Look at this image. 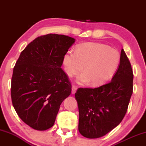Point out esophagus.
Instances as JSON below:
<instances>
[{"label": "esophagus", "instance_id": "34e87169", "mask_svg": "<svg viewBox=\"0 0 146 146\" xmlns=\"http://www.w3.org/2000/svg\"><path fill=\"white\" fill-rule=\"evenodd\" d=\"M71 90H71V93H72V94H75V93H76V90H77L76 86H74V85H73V86H72Z\"/></svg>", "mask_w": 146, "mask_h": 146}]
</instances>
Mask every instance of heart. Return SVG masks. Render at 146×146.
Here are the masks:
<instances>
[{
  "label": "heart",
  "mask_w": 146,
  "mask_h": 146,
  "mask_svg": "<svg viewBox=\"0 0 146 146\" xmlns=\"http://www.w3.org/2000/svg\"><path fill=\"white\" fill-rule=\"evenodd\" d=\"M119 63V52L100 42L83 43L77 47L76 51H68L63 58L66 75L72 77L83 69L84 73L79 77L78 82L90 81L93 86H100L110 80Z\"/></svg>",
  "instance_id": "1"
}]
</instances>
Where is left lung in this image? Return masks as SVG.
I'll use <instances>...</instances> for the list:
<instances>
[{"instance_id":"1","label":"left lung","mask_w":146,"mask_h":146,"mask_svg":"<svg viewBox=\"0 0 146 146\" xmlns=\"http://www.w3.org/2000/svg\"><path fill=\"white\" fill-rule=\"evenodd\" d=\"M133 73L122 48L120 63L110 82L95 88H78V130L82 136L96 139L117 126L124 117L132 94Z\"/></svg>"}]
</instances>
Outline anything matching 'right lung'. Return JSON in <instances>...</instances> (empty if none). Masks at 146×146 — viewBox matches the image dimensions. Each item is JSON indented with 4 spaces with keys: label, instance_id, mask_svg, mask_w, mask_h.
Returning <instances> with one entry per match:
<instances>
[{
    "label": "right lung",
    "instance_id": "obj_1",
    "mask_svg": "<svg viewBox=\"0 0 146 146\" xmlns=\"http://www.w3.org/2000/svg\"><path fill=\"white\" fill-rule=\"evenodd\" d=\"M75 40L64 35L38 37L21 52L13 71V106L26 124L37 130L51 128L62 102L71 93L63 58Z\"/></svg>",
    "mask_w": 146,
    "mask_h": 146
}]
</instances>
